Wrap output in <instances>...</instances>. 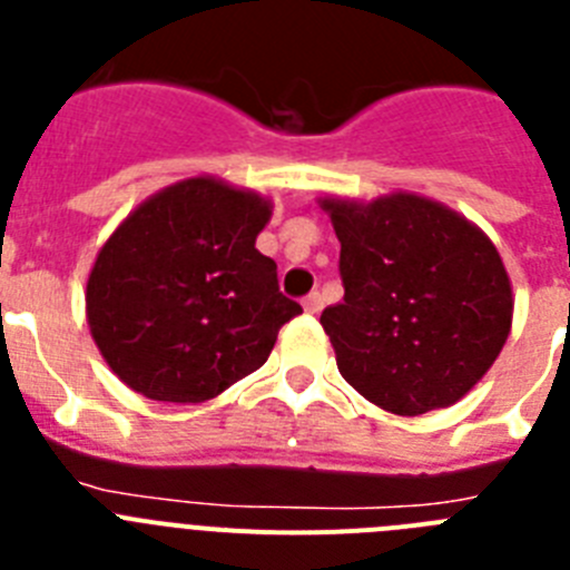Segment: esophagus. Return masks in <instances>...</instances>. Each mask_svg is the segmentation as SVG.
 <instances>
[{
	"instance_id": "obj_1",
	"label": "esophagus",
	"mask_w": 570,
	"mask_h": 570,
	"mask_svg": "<svg viewBox=\"0 0 570 570\" xmlns=\"http://www.w3.org/2000/svg\"><path fill=\"white\" fill-rule=\"evenodd\" d=\"M302 305H305V311H308V314H320V311H322V294H320V291H314V294L305 296V302H302Z\"/></svg>"
}]
</instances>
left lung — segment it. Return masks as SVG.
Here are the masks:
<instances>
[{
    "label": "left lung",
    "instance_id": "8db88e82",
    "mask_svg": "<svg viewBox=\"0 0 570 570\" xmlns=\"http://www.w3.org/2000/svg\"><path fill=\"white\" fill-rule=\"evenodd\" d=\"M345 296L320 322L347 385L391 414L454 405L511 334L513 296L493 242L416 194L322 199Z\"/></svg>",
    "mask_w": 570,
    "mask_h": 570
}]
</instances>
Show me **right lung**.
<instances>
[{
    "instance_id": "right-lung-1",
    "label": "right lung",
    "mask_w": 570,
    "mask_h": 570,
    "mask_svg": "<svg viewBox=\"0 0 570 570\" xmlns=\"http://www.w3.org/2000/svg\"><path fill=\"white\" fill-rule=\"evenodd\" d=\"M271 203L194 176L145 199L99 250L88 325L105 362L156 402L214 400L254 374L299 302L256 250Z\"/></svg>"
}]
</instances>
